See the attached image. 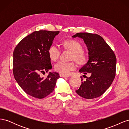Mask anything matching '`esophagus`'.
I'll return each mask as SVG.
<instances>
[{
    "label": "esophagus",
    "mask_w": 129,
    "mask_h": 129,
    "mask_svg": "<svg viewBox=\"0 0 129 129\" xmlns=\"http://www.w3.org/2000/svg\"><path fill=\"white\" fill-rule=\"evenodd\" d=\"M60 76L61 77H69V76L63 75V74H60Z\"/></svg>",
    "instance_id": "obj_1"
}]
</instances>
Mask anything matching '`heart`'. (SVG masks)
<instances>
[{"instance_id":"heart-1","label":"heart","mask_w":129,"mask_h":129,"mask_svg":"<svg viewBox=\"0 0 129 129\" xmlns=\"http://www.w3.org/2000/svg\"><path fill=\"white\" fill-rule=\"evenodd\" d=\"M63 47L73 52L71 60H74L79 64H84L87 60V56L82 52L83 47L79 41L75 40H68L63 42ZM50 59L56 61L59 58L61 49L56 45H53L48 50ZM55 71L63 75H69L71 72L76 68V65L73 62L59 61L54 66Z\"/></svg>"}]
</instances>
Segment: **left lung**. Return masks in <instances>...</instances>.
Wrapping results in <instances>:
<instances>
[{
  "label": "left lung",
  "mask_w": 129,
  "mask_h": 129,
  "mask_svg": "<svg viewBox=\"0 0 129 129\" xmlns=\"http://www.w3.org/2000/svg\"><path fill=\"white\" fill-rule=\"evenodd\" d=\"M83 40L86 45L89 59L79 70L90 76L82 81L79 89L76 90L81 97L86 99L99 97L105 92L114 81L116 75V57L114 51L103 38L98 34L77 33L72 36Z\"/></svg>",
  "instance_id": "left-lung-1"
}]
</instances>
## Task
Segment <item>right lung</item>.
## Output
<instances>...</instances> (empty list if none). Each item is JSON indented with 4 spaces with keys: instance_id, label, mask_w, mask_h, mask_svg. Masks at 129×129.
Here are the masks:
<instances>
[{
    "instance_id": "obj_1",
    "label": "right lung",
    "mask_w": 129,
    "mask_h": 129,
    "mask_svg": "<svg viewBox=\"0 0 129 129\" xmlns=\"http://www.w3.org/2000/svg\"><path fill=\"white\" fill-rule=\"evenodd\" d=\"M59 31H35L22 39L13 53V72L18 84L27 94L37 99H44L52 93L56 80V72H49L46 79L40 73L52 68L48 50Z\"/></svg>"
}]
</instances>
